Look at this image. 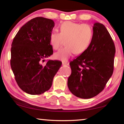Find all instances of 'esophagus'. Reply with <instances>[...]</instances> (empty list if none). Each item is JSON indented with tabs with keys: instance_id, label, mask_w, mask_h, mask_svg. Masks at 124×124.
Wrapping results in <instances>:
<instances>
[{
	"instance_id": "1",
	"label": "esophagus",
	"mask_w": 124,
	"mask_h": 124,
	"mask_svg": "<svg viewBox=\"0 0 124 124\" xmlns=\"http://www.w3.org/2000/svg\"><path fill=\"white\" fill-rule=\"evenodd\" d=\"M62 65L63 66H68L69 65V63L68 62H62Z\"/></svg>"
}]
</instances>
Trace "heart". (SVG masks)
<instances>
[{
  "label": "heart",
  "mask_w": 124,
  "mask_h": 124,
  "mask_svg": "<svg viewBox=\"0 0 124 124\" xmlns=\"http://www.w3.org/2000/svg\"><path fill=\"white\" fill-rule=\"evenodd\" d=\"M92 36L93 31L89 25L72 22L63 23L60 32L53 31L49 36L51 44L54 49H58L65 40L66 46L55 53V58L67 61L74 53H83L89 46Z\"/></svg>",
  "instance_id": "1"
}]
</instances>
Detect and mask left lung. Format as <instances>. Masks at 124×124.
Returning a JSON list of instances; mask_svg holds the SVG:
<instances>
[{
  "label": "left lung",
  "instance_id": "1",
  "mask_svg": "<svg viewBox=\"0 0 124 124\" xmlns=\"http://www.w3.org/2000/svg\"><path fill=\"white\" fill-rule=\"evenodd\" d=\"M115 47L102 24L95 23L89 46L70 63L68 78L70 91L81 99H90L102 91L114 71Z\"/></svg>",
  "mask_w": 124,
  "mask_h": 124
}]
</instances>
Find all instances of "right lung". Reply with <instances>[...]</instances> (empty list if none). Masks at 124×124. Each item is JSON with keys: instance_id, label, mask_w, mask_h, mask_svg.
I'll return each instance as SVG.
<instances>
[{"instance_id": "1", "label": "right lung", "mask_w": 124, "mask_h": 124, "mask_svg": "<svg viewBox=\"0 0 124 124\" xmlns=\"http://www.w3.org/2000/svg\"><path fill=\"white\" fill-rule=\"evenodd\" d=\"M54 27L52 19L36 17L19 29L11 47L10 66L18 85L31 95H40L52 85L53 77L62 62L44 58L53 54L49 40Z\"/></svg>"}]
</instances>
